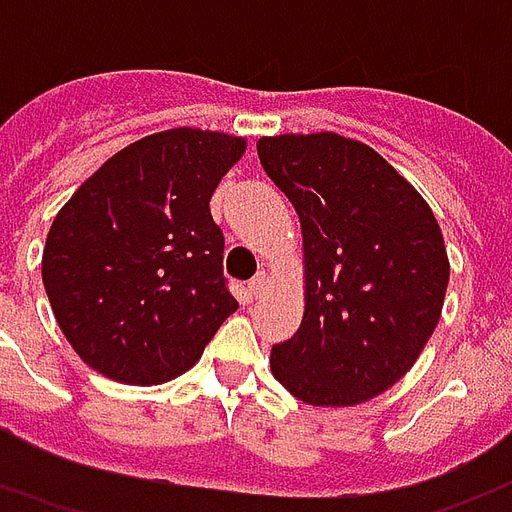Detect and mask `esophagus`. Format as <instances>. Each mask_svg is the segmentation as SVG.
Returning <instances> with one entry per match:
<instances>
[{
    "label": "esophagus",
    "mask_w": 512,
    "mask_h": 512,
    "mask_svg": "<svg viewBox=\"0 0 512 512\" xmlns=\"http://www.w3.org/2000/svg\"><path fill=\"white\" fill-rule=\"evenodd\" d=\"M266 285H268V276L266 274H257L255 279L249 282V293H252V298H257V295H263Z\"/></svg>",
    "instance_id": "34e87169"
}]
</instances>
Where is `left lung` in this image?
I'll list each match as a JSON object with an SVG mask.
<instances>
[{"instance_id": "1", "label": "left lung", "mask_w": 512, "mask_h": 512, "mask_svg": "<svg viewBox=\"0 0 512 512\" xmlns=\"http://www.w3.org/2000/svg\"><path fill=\"white\" fill-rule=\"evenodd\" d=\"M257 157L304 236V320L274 344L271 372L312 407L374 399L442 314L450 263L434 211L372 146L336 132L260 138Z\"/></svg>"}]
</instances>
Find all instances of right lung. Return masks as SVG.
<instances>
[{
  "instance_id": "1",
  "label": "right lung",
  "mask_w": 512,
  "mask_h": 512,
  "mask_svg": "<svg viewBox=\"0 0 512 512\" xmlns=\"http://www.w3.org/2000/svg\"><path fill=\"white\" fill-rule=\"evenodd\" d=\"M244 151L225 132H154L116 151L56 214L43 285L94 372L124 385L173 380L236 312L208 200Z\"/></svg>"
}]
</instances>
